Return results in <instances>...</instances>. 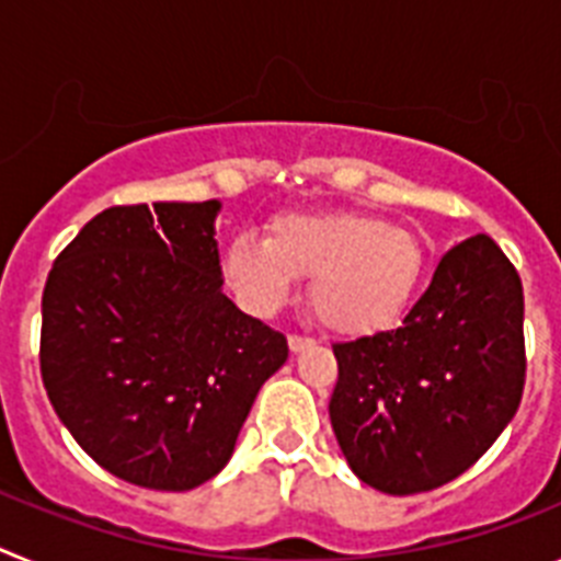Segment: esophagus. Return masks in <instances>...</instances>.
I'll return each mask as SVG.
<instances>
[{"instance_id": "34e87169", "label": "esophagus", "mask_w": 561, "mask_h": 561, "mask_svg": "<svg viewBox=\"0 0 561 561\" xmlns=\"http://www.w3.org/2000/svg\"><path fill=\"white\" fill-rule=\"evenodd\" d=\"M289 348L295 351V354H300V351H309V348H314V340H311V336L291 334V336H289Z\"/></svg>"}]
</instances>
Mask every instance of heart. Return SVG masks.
Listing matches in <instances>:
<instances>
[{"instance_id": "obj_1", "label": "heart", "mask_w": 561, "mask_h": 561, "mask_svg": "<svg viewBox=\"0 0 561 561\" xmlns=\"http://www.w3.org/2000/svg\"><path fill=\"white\" fill-rule=\"evenodd\" d=\"M424 275V247L408 227L370 213H286L266 241L236 238L225 277L257 314H272L311 280V311L345 336L388 329L413 304Z\"/></svg>"}]
</instances>
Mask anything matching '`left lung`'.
Here are the masks:
<instances>
[{"label": "left lung", "instance_id": "1", "mask_svg": "<svg viewBox=\"0 0 561 561\" xmlns=\"http://www.w3.org/2000/svg\"><path fill=\"white\" fill-rule=\"evenodd\" d=\"M523 280L489 236L455 244L396 331L336 342L329 415L362 483L433 492L514 419L525 388Z\"/></svg>", "mask_w": 561, "mask_h": 561}]
</instances>
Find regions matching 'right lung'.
I'll list each match as a JSON object with an SVG mask.
<instances>
[{
	"mask_svg": "<svg viewBox=\"0 0 561 561\" xmlns=\"http://www.w3.org/2000/svg\"><path fill=\"white\" fill-rule=\"evenodd\" d=\"M219 202L117 205L61 250L42 295L44 390L114 478L187 492L230 460L280 331L221 291Z\"/></svg>",
	"mask_w": 561,
	"mask_h": 561,
	"instance_id": "add662e5",
	"label": "right lung"
}]
</instances>
